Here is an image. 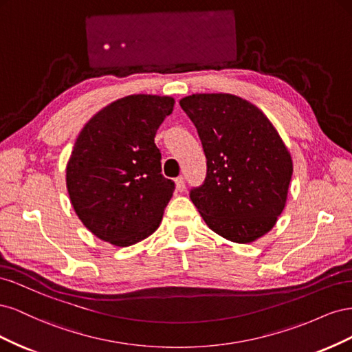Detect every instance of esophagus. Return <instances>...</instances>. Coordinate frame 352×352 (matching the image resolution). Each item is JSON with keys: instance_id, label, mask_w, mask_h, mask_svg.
<instances>
[{"instance_id": "1", "label": "esophagus", "mask_w": 352, "mask_h": 352, "mask_svg": "<svg viewBox=\"0 0 352 352\" xmlns=\"http://www.w3.org/2000/svg\"><path fill=\"white\" fill-rule=\"evenodd\" d=\"M175 184H176V189L179 190V192H184V190H185V180H184V177L182 176L177 177L175 180Z\"/></svg>"}]
</instances>
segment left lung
Masks as SVG:
<instances>
[{"mask_svg":"<svg viewBox=\"0 0 352 352\" xmlns=\"http://www.w3.org/2000/svg\"><path fill=\"white\" fill-rule=\"evenodd\" d=\"M180 107L207 158L204 184L189 192L207 226L236 243L265 235L286 204L292 158L265 114L232 94H194Z\"/></svg>","mask_w":352,"mask_h":352,"instance_id":"left-lung-1","label":"left lung"}]
</instances>
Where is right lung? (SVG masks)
I'll list each match as a JSON object with an SVG mask.
<instances>
[{
    "label": "right lung",
    "instance_id": "add662e5",
    "mask_svg": "<svg viewBox=\"0 0 352 352\" xmlns=\"http://www.w3.org/2000/svg\"><path fill=\"white\" fill-rule=\"evenodd\" d=\"M175 100L129 95L83 126L66 168L72 206L95 236L129 247L157 230L175 182L162 175L154 138Z\"/></svg>",
    "mask_w": 352,
    "mask_h": 352
}]
</instances>
